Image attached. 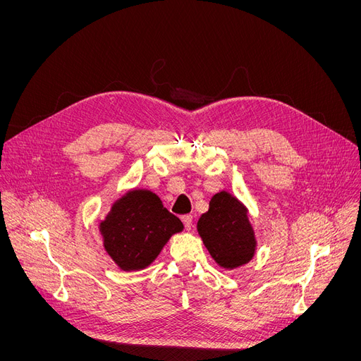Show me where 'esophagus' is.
<instances>
[{
	"label": "esophagus",
	"mask_w": 361,
	"mask_h": 361,
	"mask_svg": "<svg viewBox=\"0 0 361 361\" xmlns=\"http://www.w3.org/2000/svg\"><path fill=\"white\" fill-rule=\"evenodd\" d=\"M181 221H183V224L185 226V230H190L192 228V224H193V216L192 215H184L181 218Z\"/></svg>",
	"instance_id": "esophagus-1"
}]
</instances>
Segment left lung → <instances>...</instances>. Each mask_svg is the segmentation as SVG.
I'll use <instances>...</instances> for the list:
<instances>
[{"label": "left lung", "mask_w": 361, "mask_h": 361, "mask_svg": "<svg viewBox=\"0 0 361 361\" xmlns=\"http://www.w3.org/2000/svg\"><path fill=\"white\" fill-rule=\"evenodd\" d=\"M197 231L219 267L234 269L247 263L256 249V238L247 209L226 192L216 193L209 211L197 221Z\"/></svg>", "instance_id": "left-lung-1"}]
</instances>
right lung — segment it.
<instances>
[{"label": "right lung", "mask_w": 361, "mask_h": 361, "mask_svg": "<svg viewBox=\"0 0 361 361\" xmlns=\"http://www.w3.org/2000/svg\"><path fill=\"white\" fill-rule=\"evenodd\" d=\"M181 230L183 222L149 190L128 192L101 222L105 250L123 271L146 268Z\"/></svg>", "instance_id": "right-lung-1"}]
</instances>
